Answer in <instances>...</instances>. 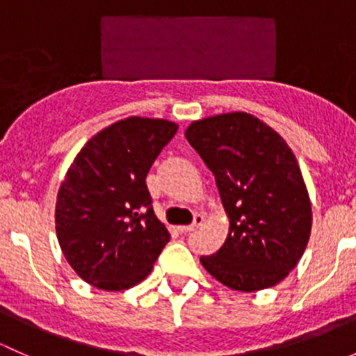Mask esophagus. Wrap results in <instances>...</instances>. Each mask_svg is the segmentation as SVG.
Wrapping results in <instances>:
<instances>
[{
    "label": "esophagus",
    "mask_w": 356,
    "mask_h": 356,
    "mask_svg": "<svg viewBox=\"0 0 356 356\" xmlns=\"http://www.w3.org/2000/svg\"><path fill=\"white\" fill-rule=\"evenodd\" d=\"M203 220H204V217L201 213H198L195 217V222H193L191 225H179L177 227V231L179 232H182V234H186V232H191V231H195V229H198L201 224H203Z\"/></svg>",
    "instance_id": "esophagus-1"
}]
</instances>
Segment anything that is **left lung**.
I'll return each mask as SVG.
<instances>
[{"label": "left lung", "instance_id": "1", "mask_svg": "<svg viewBox=\"0 0 356 356\" xmlns=\"http://www.w3.org/2000/svg\"><path fill=\"white\" fill-rule=\"evenodd\" d=\"M186 139L215 175L229 217L227 239L201 265L236 291L279 284L303 257L312 231L310 196L288 143L245 111L193 122Z\"/></svg>", "mask_w": 356, "mask_h": 356}]
</instances>
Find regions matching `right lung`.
Listing matches in <instances>:
<instances>
[{
	"instance_id": "obj_1",
	"label": "right lung",
	"mask_w": 356,
	"mask_h": 356,
	"mask_svg": "<svg viewBox=\"0 0 356 356\" xmlns=\"http://www.w3.org/2000/svg\"><path fill=\"white\" fill-rule=\"evenodd\" d=\"M177 129L161 118H124L72 161L56 198V236L88 284L122 291L152 272L170 234L153 211L146 175Z\"/></svg>"
}]
</instances>
